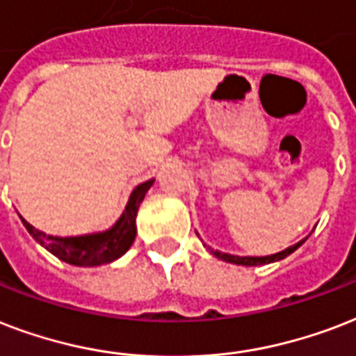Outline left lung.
Instances as JSON below:
<instances>
[{"label": "left lung", "mask_w": 356, "mask_h": 356, "mask_svg": "<svg viewBox=\"0 0 356 356\" xmlns=\"http://www.w3.org/2000/svg\"><path fill=\"white\" fill-rule=\"evenodd\" d=\"M307 239H302L299 243L291 245L288 249L280 250V252H275V254H269V256H234V254H227V252H221V250H213L209 249V252L219 258L222 261H228V264H236V266H264V264H273V261H278V260H284L286 256H290L293 250H297L305 243Z\"/></svg>", "instance_id": "1"}]
</instances>
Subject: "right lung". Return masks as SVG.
I'll return each instance as SVG.
<instances>
[{
  "label": "right lung",
  "instance_id": "1",
  "mask_svg": "<svg viewBox=\"0 0 356 356\" xmlns=\"http://www.w3.org/2000/svg\"><path fill=\"white\" fill-rule=\"evenodd\" d=\"M152 184L154 180H147L135 187L129 195L122 216L118 217V221L111 228H107L104 232L60 238V236H49V234L40 232L33 225H29L24 217L20 219L37 243H40L44 249L70 266L95 267L102 266V264H111L122 254H126V250L134 243L135 234H137V227H135L137 209Z\"/></svg>",
  "mask_w": 356,
  "mask_h": 356
}]
</instances>
